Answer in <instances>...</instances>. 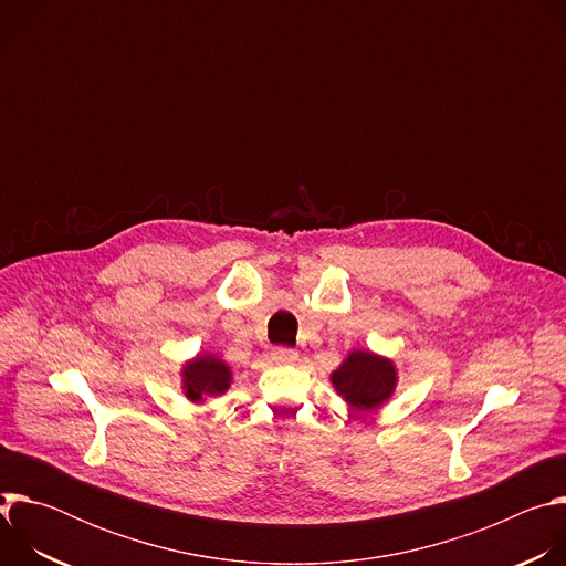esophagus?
<instances>
[{"label":"esophagus","mask_w":566,"mask_h":566,"mask_svg":"<svg viewBox=\"0 0 566 566\" xmlns=\"http://www.w3.org/2000/svg\"><path fill=\"white\" fill-rule=\"evenodd\" d=\"M271 358L277 363V365H291L297 360V352L291 349V347H275Z\"/></svg>","instance_id":"obj_1"}]
</instances>
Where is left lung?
Here are the masks:
<instances>
[{
  "label": "left lung",
  "mask_w": 566,
  "mask_h": 566,
  "mask_svg": "<svg viewBox=\"0 0 566 566\" xmlns=\"http://www.w3.org/2000/svg\"><path fill=\"white\" fill-rule=\"evenodd\" d=\"M332 382L354 410L365 412L378 408L391 396L396 387V369L391 360L371 352H352L332 374Z\"/></svg>",
  "instance_id": "obj_1"
}]
</instances>
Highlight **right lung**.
I'll return each instance as SVG.
<instances>
[{
	"instance_id": "obj_1",
	"label": "right lung",
	"mask_w": 566,
	"mask_h": 566,
	"mask_svg": "<svg viewBox=\"0 0 566 566\" xmlns=\"http://www.w3.org/2000/svg\"><path fill=\"white\" fill-rule=\"evenodd\" d=\"M184 389L190 400L223 394L230 385V367L212 356H201L184 367Z\"/></svg>"
}]
</instances>
